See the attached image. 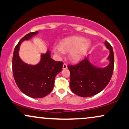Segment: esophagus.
<instances>
[{
    "label": "esophagus",
    "instance_id": "34e87169",
    "mask_svg": "<svg viewBox=\"0 0 129 129\" xmlns=\"http://www.w3.org/2000/svg\"><path fill=\"white\" fill-rule=\"evenodd\" d=\"M62 68H63V70H65V69H67V65L66 64V63H63V67H62Z\"/></svg>",
    "mask_w": 129,
    "mask_h": 129
}]
</instances>
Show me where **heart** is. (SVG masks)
Listing matches in <instances>:
<instances>
[{
	"label": "heart",
	"instance_id": "b5f03b06",
	"mask_svg": "<svg viewBox=\"0 0 129 129\" xmlns=\"http://www.w3.org/2000/svg\"><path fill=\"white\" fill-rule=\"evenodd\" d=\"M91 42L82 36H72L62 40L58 48L53 50L54 53L60 55L62 53H69V59L72 62H78L85 57L89 50Z\"/></svg>",
	"mask_w": 129,
	"mask_h": 129
}]
</instances>
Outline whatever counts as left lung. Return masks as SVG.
Masks as SVG:
<instances>
[{
    "label": "left lung",
    "instance_id": "8db88e82",
    "mask_svg": "<svg viewBox=\"0 0 129 129\" xmlns=\"http://www.w3.org/2000/svg\"><path fill=\"white\" fill-rule=\"evenodd\" d=\"M106 48L110 51L109 65L101 68L94 66L87 56L75 66H68L70 72V87L72 92L81 97H90L101 91L110 82L114 67L113 48L107 41Z\"/></svg>",
    "mask_w": 129,
    "mask_h": 129
}]
</instances>
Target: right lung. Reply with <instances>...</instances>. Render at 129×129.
Here are the masks:
<instances>
[{"instance_id":"add662e5","label":"right lung","mask_w":129,"mask_h":129,"mask_svg":"<svg viewBox=\"0 0 129 129\" xmlns=\"http://www.w3.org/2000/svg\"><path fill=\"white\" fill-rule=\"evenodd\" d=\"M38 33V31L29 33L22 38L16 46L13 56V73L16 83L22 93L33 98H41L51 92L55 77L63 66L62 62L51 59L49 50L41 54V60L36 65L22 61L19 55L20 44Z\"/></svg>"}]
</instances>
